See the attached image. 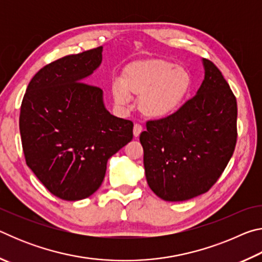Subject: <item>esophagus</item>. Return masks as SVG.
Instances as JSON below:
<instances>
[{
    "instance_id": "obj_1",
    "label": "esophagus",
    "mask_w": 262,
    "mask_h": 262,
    "mask_svg": "<svg viewBox=\"0 0 262 262\" xmlns=\"http://www.w3.org/2000/svg\"><path fill=\"white\" fill-rule=\"evenodd\" d=\"M142 130H143V127H142V125H140V123H135L134 129H133V133H134V136L135 137H139L140 134L142 133Z\"/></svg>"
}]
</instances>
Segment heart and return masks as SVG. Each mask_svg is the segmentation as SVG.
<instances>
[{
	"instance_id": "heart-1",
	"label": "heart",
	"mask_w": 262,
	"mask_h": 262,
	"mask_svg": "<svg viewBox=\"0 0 262 262\" xmlns=\"http://www.w3.org/2000/svg\"><path fill=\"white\" fill-rule=\"evenodd\" d=\"M192 88L187 70L173 62L147 59L132 62L122 70L120 82L112 85L118 105H126L129 95L140 97V110L154 119L166 118L183 105Z\"/></svg>"
}]
</instances>
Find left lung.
I'll use <instances>...</instances> for the list:
<instances>
[{
  "mask_svg": "<svg viewBox=\"0 0 262 262\" xmlns=\"http://www.w3.org/2000/svg\"><path fill=\"white\" fill-rule=\"evenodd\" d=\"M203 64L196 95L168 117L148 120L140 135L148 185L165 201L208 192L236 148V97L210 60L203 59Z\"/></svg>",
  "mask_w": 262,
  "mask_h": 262,
  "instance_id": "8db88e82",
  "label": "left lung"
}]
</instances>
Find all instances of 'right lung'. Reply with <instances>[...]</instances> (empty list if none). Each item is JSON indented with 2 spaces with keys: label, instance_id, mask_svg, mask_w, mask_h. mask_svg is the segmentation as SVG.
Segmentation results:
<instances>
[{
  "label": "right lung",
  "instance_id": "right-lung-1",
  "mask_svg": "<svg viewBox=\"0 0 262 262\" xmlns=\"http://www.w3.org/2000/svg\"><path fill=\"white\" fill-rule=\"evenodd\" d=\"M103 47L46 64L29 83L19 130L28 166L55 196L76 201L100 187L108 158L133 139V122L114 117L101 89L83 82Z\"/></svg>",
  "mask_w": 262,
  "mask_h": 262
}]
</instances>
